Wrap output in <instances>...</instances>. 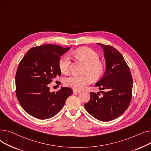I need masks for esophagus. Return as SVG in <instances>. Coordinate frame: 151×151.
I'll use <instances>...</instances> for the list:
<instances>
[{
  "label": "esophagus",
  "instance_id": "obj_1",
  "mask_svg": "<svg viewBox=\"0 0 151 151\" xmlns=\"http://www.w3.org/2000/svg\"><path fill=\"white\" fill-rule=\"evenodd\" d=\"M73 92L74 93H81V91H79V90H73Z\"/></svg>",
  "mask_w": 151,
  "mask_h": 151
}]
</instances>
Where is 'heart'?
I'll use <instances>...</instances> for the list:
<instances>
[{"label":"heart","instance_id":"heart-1","mask_svg":"<svg viewBox=\"0 0 151 151\" xmlns=\"http://www.w3.org/2000/svg\"><path fill=\"white\" fill-rule=\"evenodd\" d=\"M77 58L85 61L87 66L83 76L76 74L70 75L65 79V85L74 88V90H81L93 81V76L96 78H100L104 74L105 66L99 61V54L90 48L85 47L77 50L74 52ZM70 65V58L68 54H65L59 60V67L61 72L66 73L69 71Z\"/></svg>","mask_w":151,"mask_h":151}]
</instances>
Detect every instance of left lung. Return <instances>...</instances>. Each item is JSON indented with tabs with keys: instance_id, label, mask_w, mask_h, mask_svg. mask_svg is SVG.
<instances>
[{
	"instance_id": "1",
	"label": "left lung",
	"mask_w": 151,
	"mask_h": 151,
	"mask_svg": "<svg viewBox=\"0 0 151 151\" xmlns=\"http://www.w3.org/2000/svg\"><path fill=\"white\" fill-rule=\"evenodd\" d=\"M104 50L106 70L96 84L99 93H90V100L85 104L88 113L96 119L106 122L120 116L128 108L132 99L133 79L130 69L121 53L111 46L97 43Z\"/></svg>"
}]
</instances>
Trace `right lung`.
Masks as SVG:
<instances>
[{"label":"right lung","instance_id":"right-lung-1","mask_svg":"<svg viewBox=\"0 0 151 151\" xmlns=\"http://www.w3.org/2000/svg\"><path fill=\"white\" fill-rule=\"evenodd\" d=\"M70 47L45 44L31 48L19 64L16 74V94L23 109L31 116L46 119L63 108L71 88L61 87L50 92L48 84L61 75L60 57Z\"/></svg>","mask_w":151,"mask_h":151}]
</instances>
